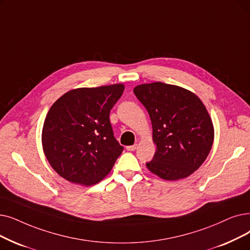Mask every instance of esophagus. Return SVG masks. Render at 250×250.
I'll return each mask as SVG.
<instances>
[{
  "label": "esophagus",
  "mask_w": 250,
  "mask_h": 250,
  "mask_svg": "<svg viewBox=\"0 0 250 250\" xmlns=\"http://www.w3.org/2000/svg\"><path fill=\"white\" fill-rule=\"evenodd\" d=\"M137 147H138L137 144L132 145V146H126V150H127V151H135V150L137 149Z\"/></svg>",
  "instance_id": "34e87169"
}]
</instances>
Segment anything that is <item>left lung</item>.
<instances>
[{
  "instance_id": "1",
  "label": "left lung",
  "mask_w": 250,
  "mask_h": 250,
  "mask_svg": "<svg viewBox=\"0 0 250 250\" xmlns=\"http://www.w3.org/2000/svg\"><path fill=\"white\" fill-rule=\"evenodd\" d=\"M134 93L149 113L156 145L147 168L167 181L192 175L208 156L214 138L202 101L182 86L160 82L139 84Z\"/></svg>"
}]
</instances>
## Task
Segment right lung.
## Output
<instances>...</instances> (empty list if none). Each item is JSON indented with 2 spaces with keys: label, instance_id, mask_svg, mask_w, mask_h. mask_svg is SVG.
Instances as JSON below:
<instances>
[{
  "label": "right lung",
  "instance_id": "obj_1",
  "mask_svg": "<svg viewBox=\"0 0 250 250\" xmlns=\"http://www.w3.org/2000/svg\"><path fill=\"white\" fill-rule=\"evenodd\" d=\"M124 90L123 83L73 89L51 106L42 144L59 176L92 186L110 172L124 147L113 136L109 113Z\"/></svg>",
  "mask_w": 250,
  "mask_h": 250
}]
</instances>
